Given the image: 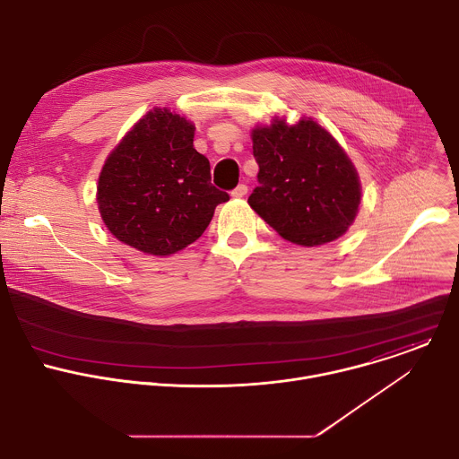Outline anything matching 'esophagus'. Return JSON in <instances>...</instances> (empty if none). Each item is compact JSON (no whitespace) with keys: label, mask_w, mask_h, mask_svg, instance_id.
<instances>
[{"label":"esophagus","mask_w":459,"mask_h":459,"mask_svg":"<svg viewBox=\"0 0 459 459\" xmlns=\"http://www.w3.org/2000/svg\"><path fill=\"white\" fill-rule=\"evenodd\" d=\"M230 194H232V198H243V195L247 194V185H243V183L238 185Z\"/></svg>","instance_id":"34e87169"}]
</instances>
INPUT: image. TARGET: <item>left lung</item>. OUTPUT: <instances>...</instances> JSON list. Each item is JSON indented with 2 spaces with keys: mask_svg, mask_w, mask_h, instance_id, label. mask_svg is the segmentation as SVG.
Instances as JSON below:
<instances>
[{
  "mask_svg": "<svg viewBox=\"0 0 459 459\" xmlns=\"http://www.w3.org/2000/svg\"><path fill=\"white\" fill-rule=\"evenodd\" d=\"M259 185L248 205L281 238L316 247L338 239L354 223L361 204L356 167L312 117L289 125L274 117L252 128Z\"/></svg>",
  "mask_w": 459,
  "mask_h": 459,
  "instance_id": "1",
  "label": "left lung"
}]
</instances>
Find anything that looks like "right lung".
Segmentation results:
<instances>
[{"label":"right lung","mask_w":459,"mask_h":459,"mask_svg":"<svg viewBox=\"0 0 459 459\" xmlns=\"http://www.w3.org/2000/svg\"><path fill=\"white\" fill-rule=\"evenodd\" d=\"M195 126L152 108L121 138L98 179V209L121 243L170 255L198 239L229 194L211 183L209 160L194 149Z\"/></svg>","instance_id":"add662e5"}]
</instances>
